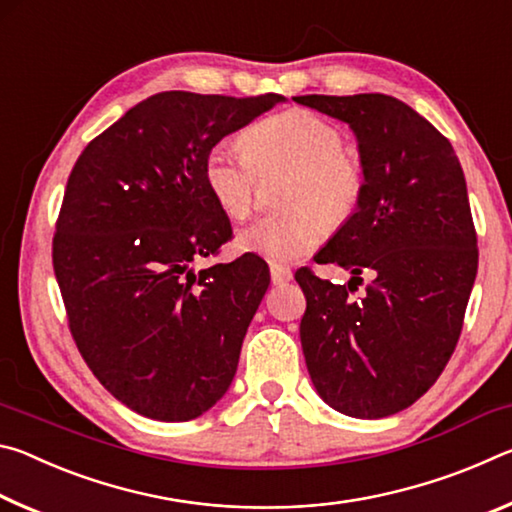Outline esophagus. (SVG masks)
Segmentation results:
<instances>
[{
	"label": "esophagus",
	"mask_w": 512,
	"mask_h": 512,
	"mask_svg": "<svg viewBox=\"0 0 512 512\" xmlns=\"http://www.w3.org/2000/svg\"><path fill=\"white\" fill-rule=\"evenodd\" d=\"M291 277H293V273H291L289 266L271 264V280H273V284H284V282H289Z\"/></svg>",
	"instance_id": "34e87169"
}]
</instances>
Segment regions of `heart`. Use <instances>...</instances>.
<instances>
[{
  "label": "heart",
  "mask_w": 512,
  "mask_h": 512,
  "mask_svg": "<svg viewBox=\"0 0 512 512\" xmlns=\"http://www.w3.org/2000/svg\"><path fill=\"white\" fill-rule=\"evenodd\" d=\"M341 128L314 110L291 108L257 121L235 142H216L205 155V187L219 210L241 221L253 212L257 178L289 171L280 216L239 230V248L289 264L318 246L323 225L339 228L357 210L363 167L343 149Z\"/></svg>",
  "instance_id": "obj_1"
}]
</instances>
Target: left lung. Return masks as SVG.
I'll return each instance as SVG.
<instances>
[{
  "mask_svg": "<svg viewBox=\"0 0 512 512\" xmlns=\"http://www.w3.org/2000/svg\"><path fill=\"white\" fill-rule=\"evenodd\" d=\"M357 137L363 194L316 253L348 284L300 268V343L316 393L334 411L377 420L436 384L461 336L479 250L465 176L447 137L388 94L293 97ZM373 275L354 297L360 273Z\"/></svg>",
  "mask_w": 512,
  "mask_h": 512,
  "instance_id": "obj_1",
  "label": "left lung"
}]
</instances>
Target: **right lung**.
<instances>
[{"mask_svg":"<svg viewBox=\"0 0 512 512\" xmlns=\"http://www.w3.org/2000/svg\"><path fill=\"white\" fill-rule=\"evenodd\" d=\"M287 99L153 94L69 173L54 271L69 329L106 391L151 420H194L228 393L271 282L259 257L194 271L230 239L207 151Z\"/></svg>","mask_w":512,"mask_h":512,"instance_id":"right-lung-1","label":"right lung"}]
</instances>
